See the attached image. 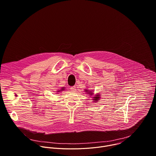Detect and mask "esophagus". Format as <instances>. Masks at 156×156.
I'll return each mask as SVG.
<instances>
[{
    "label": "esophagus",
    "mask_w": 156,
    "mask_h": 156,
    "mask_svg": "<svg viewBox=\"0 0 156 156\" xmlns=\"http://www.w3.org/2000/svg\"><path fill=\"white\" fill-rule=\"evenodd\" d=\"M70 89H71V91H76V87H75V86L71 87L70 88Z\"/></svg>",
    "instance_id": "obj_1"
}]
</instances>
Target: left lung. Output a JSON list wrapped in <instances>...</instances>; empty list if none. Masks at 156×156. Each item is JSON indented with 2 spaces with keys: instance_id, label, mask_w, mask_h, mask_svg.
<instances>
[{
  "instance_id": "left-lung-1",
  "label": "left lung",
  "mask_w": 156,
  "mask_h": 156,
  "mask_svg": "<svg viewBox=\"0 0 156 156\" xmlns=\"http://www.w3.org/2000/svg\"><path fill=\"white\" fill-rule=\"evenodd\" d=\"M85 91H88V90H85ZM89 92H90V93H88V94H89V95H91V93H90V92H91V91H88ZM100 95H97V97H93V98H94V100H95V101H98V98H100V97H99Z\"/></svg>"
}]
</instances>
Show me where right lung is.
Listing matches in <instances>:
<instances>
[{"label":"right lung","mask_w":156,"mask_h":156,"mask_svg":"<svg viewBox=\"0 0 156 156\" xmlns=\"http://www.w3.org/2000/svg\"><path fill=\"white\" fill-rule=\"evenodd\" d=\"M64 90V88H62V90Z\"/></svg>","instance_id":"obj_1"}]
</instances>
